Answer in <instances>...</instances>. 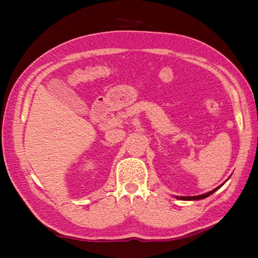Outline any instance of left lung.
Returning <instances> with one entry per match:
<instances>
[{
	"mask_svg": "<svg viewBox=\"0 0 258 258\" xmlns=\"http://www.w3.org/2000/svg\"><path fill=\"white\" fill-rule=\"evenodd\" d=\"M222 185H223V184H222ZM222 185H221V186H222ZM221 186L216 187L215 189L211 190V191H209V192H207V194L200 195V196H192V197H176V198H177V199H181V200H200V199H204V198H207V197H209L210 195H212L214 191H216L218 188H220Z\"/></svg>",
	"mask_w": 258,
	"mask_h": 258,
	"instance_id": "1",
	"label": "left lung"
}]
</instances>
